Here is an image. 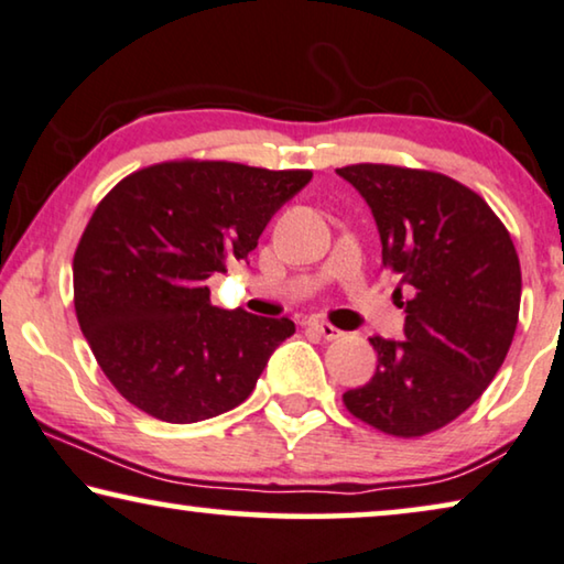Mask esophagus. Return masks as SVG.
Instances as JSON below:
<instances>
[{"mask_svg": "<svg viewBox=\"0 0 564 564\" xmlns=\"http://www.w3.org/2000/svg\"><path fill=\"white\" fill-rule=\"evenodd\" d=\"M308 329H314L316 334H322L326 341L339 339V336H341V332L336 329V326H332L329 322H322V318H308Z\"/></svg>", "mask_w": 564, "mask_h": 564, "instance_id": "1", "label": "esophagus"}]
</instances>
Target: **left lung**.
I'll return each instance as SVG.
<instances>
[{"label":"left lung","mask_w":564,"mask_h":564,"mask_svg":"<svg viewBox=\"0 0 564 564\" xmlns=\"http://www.w3.org/2000/svg\"><path fill=\"white\" fill-rule=\"evenodd\" d=\"M336 174L367 199L382 265L410 291L405 341L372 336L375 377L341 400L377 431L420 438L466 413L507 359L522 301L517 248L486 199L451 176L392 164Z\"/></svg>","instance_id":"left-lung-1"}]
</instances>
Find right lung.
Returning <instances> with one entry per match:
<instances>
[{
    "mask_svg": "<svg viewBox=\"0 0 564 564\" xmlns=\"http://www.w3.org/2000/svg\"><path fill=\"white\" fill-rule=\"evenodd\" d=\"M308 180V170L180 159L123 176L98 202L73 256L75 316L133 408L199 423L256 390L296 326L213 306L207 279L246 260Z\"/></svg>",
    "mask_w": 564,
    "mask_h": 564,
    "instance_id": "obj_1",
    "label": "right lung"
}]
</instances>
